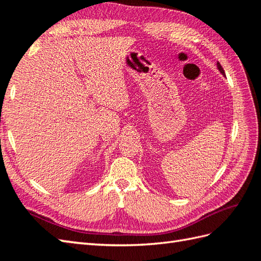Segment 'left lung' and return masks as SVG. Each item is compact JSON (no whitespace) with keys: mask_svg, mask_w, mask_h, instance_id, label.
I'll use <instances>...</instances> for the list:
<instances>
[{"mask_svg":"<svg viewBox=\"0 0 261 261\" xmlns=\"http://www.w3.org/2000/svg\"><path fill=\"white\" fill-rule=\"evenodd\" d=\"M217 68H218V70L220 71V73L222 74V75H225V71H223V69H222V66H221V64L219 63V62H217Z\"/></svg>","mask_w":261,"mask_h":261,"instance_id":"1","label":"left lung"}]
</instances>
